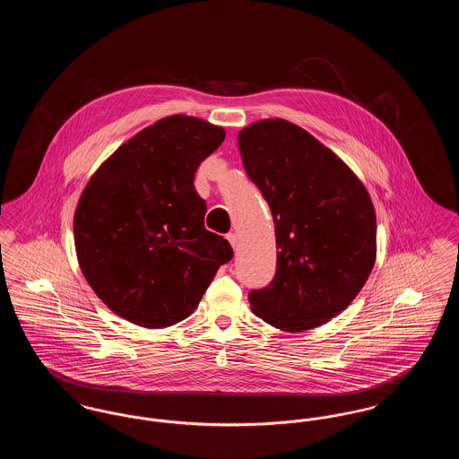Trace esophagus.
<instances>
[{
    "label": "esophagus",
    "mask_w": 459,
    "mask_h": 459,
    "mask_svg": "<svg viewBox=\"0 0 459 459\" xmlns=\"http://www.w3.org/2000/svg\"><path fill=\"white\" fill-rule=\"evenodd\" d=\"M227 240L236 247V244H238V236H236L234 232H229V234H227Z\"/></svg>",
    "instance_id": "1"
}]
</instances>
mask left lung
I'll return each instance as SVG.
<instances>
[{
	"mask_svg": "<svg viewBox=\"0 0 459 459\" xmlns=\"http://www.w3.org/2000/svg\"><path fill=\"white\" fill-rule=\"evenodd\" d=\"M238 141L279 249L273 281L249 292L251 309L285 332L324 325L351 305L375 264L370 195L337 154L287 120L255 122Z\"/></svg>",
	"mask_w": 459,
	"mask_h": 459,
	"instance_id": "left-lung-1",
	"label": "left lung"
}]
</instances>
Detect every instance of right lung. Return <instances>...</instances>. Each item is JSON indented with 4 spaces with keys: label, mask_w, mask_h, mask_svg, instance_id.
I'll list each match as a JSON object with an SVG mask.
<instances>
[{
    "label": "right lung",
    "mask_w": 459,
    "mask_h": 459,
    "mask_svg": "<svg viewBox=\"0 0 459 459\" xmlns=\"http://www.w3.org/2000/svg\"><path fill=\"white\" fill-rule=\"evenodd\" d=\"M225 131L165 117L124 143L94 172L74 217L81 270L113 313L139 327L175 325L196 309L229 240L204 229L195 174Z\"/></svg>",
    "instance_id": "add662e5"
}]
</instances>
